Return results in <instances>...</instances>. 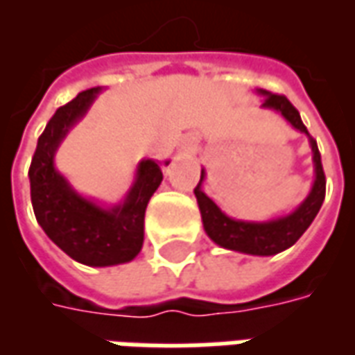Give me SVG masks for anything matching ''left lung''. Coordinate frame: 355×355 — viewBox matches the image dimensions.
<instances>
[{
    "mask_svg": "<svg viewBox=\"0 0 355 355\" xmlns=\"http://www.w3.org/2000/svg\"><path fill=\"white\" fill-rule=\"evenodd\" d=\"M257 93L264 96L262 108L274 110L277 114H282L283 119L293 129H297L308 137L313 162V184L310 188V193L295 211H291L289 215L277 216L272 220H262V223L239 220V218H232L226 215L223 209L203 192L205 169H201L200 184L196 186L193 193H196V200L200 205L205 234L215 241L216 245L230 249V251H238V253L254 254V257H272V254L282 253L291 245H295L298 238L313 223L315 215L320 213L321 203L325 200V173H323V165H321V154L318 150V144L302 123L298 110L283 94H274L264 89H257Z\"/></svg>",
    "mask_w": 355,
    "mask_h": 355,
    "instance_id": "8db88e82",
    "label": "left lung"
}]
</instances>
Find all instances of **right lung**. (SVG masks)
Returning <instances> with one entry per match:
<instances>
[{
	"label": "right lung",
	"instance_id": "add662e5",
	"mask_svg": "<svg viewBox=\"0 0 355 355\" xmlns=\"http://www.w3.org/2000/svg\"><path fill=\"white\" fill-rule=\"evenodd\" d=\"M101 91L102 87L87 89L55 112L37 139L28 171L32 207L43 232L70 259L96 268L125 264L140 253L148 201L163 180L162 163L142 159L123 201L101 205L76 192L57 169L55 154L60 142L87 114Z\"/></svg>",
	"mask_w": 355,
	"mask_h": 355
}]
</instances>
